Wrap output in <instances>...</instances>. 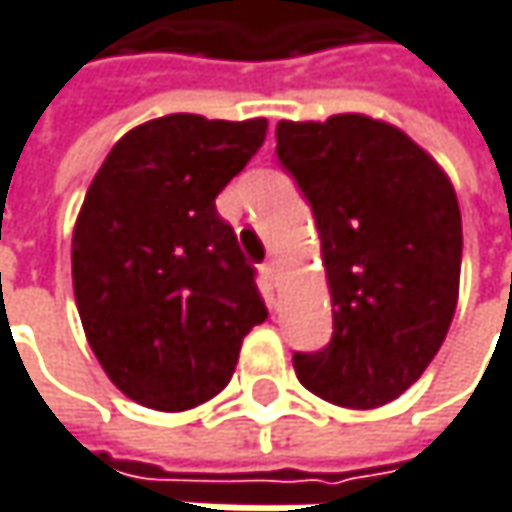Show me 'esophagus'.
<instances>
[{
  "label": "esophagus",
  "mask_w": 512,
  "mask_h": 512,
  "mask_svg": "<svg viewBox=\"0 0 512 512\" xmlns=\"http://www.w3.org/2000/svg\"><path fill=\"white\" fill-rule=\"evenodd\" d=\"M260 272H263V281H266L269 287H278V260H266V263L260 266Z\"/></svg>",
  "instance_id": "34e87169"
}]
</instances>
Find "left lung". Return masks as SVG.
I'll return each instance as SVG.
<instances>
[{"label":"left lung","instance_id":"left-lung-1","mask_svg":"<svg viewBox=\"0 0 512 512\" xmlns=\"http://www.w3.org/2000/svg\"><path fill=\"white\" fill-rule=\"evenodd\" d=\"M275 152L310 202L334 334L296 351L313 395L372 410L422 378L448 334L463 225L448 175L401 128L363 114L275 128Z\"/></svg>","mask_w":512,"mask_h":512}]
</instances>
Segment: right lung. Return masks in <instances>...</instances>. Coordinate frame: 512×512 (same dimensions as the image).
Returning <instances> with one entry per match:
<instances>
[{"mask_svg":"<svg viewBox=\"0 0 512 512\" xmlns=\"http://www.w3.org/2000/svg\"><path fill=\"white\" fill-rule=\"evenodd\" d=\"M266 140V119L169 114L131 128L99 166L72 231V290L108 378L152 410L222 393L266 319L255 269L216 213Z\"/></svg>","mask_w":512,"mask_h":512,"instance_id":"right-lung-1","label":"right lung"}]
</instances>
